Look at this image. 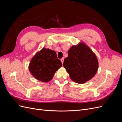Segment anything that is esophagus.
<instances>
[{
	"instance_id": "esophagus-1",
	"label": "esophagus",
	"mask_w": 122,
	"mask_h": 122,
	"mask_svg": "<svg viewBox=\"0 0 122 122\" xmlns=\"http://www.w3.org/2000/svg\"><path fill=\"white\" fill-rule=\"evenodd\" d=\"M61 63L63 64L64 63V58L63 57V58H62L61 59Z\"/></svg>"
}]
</instances>
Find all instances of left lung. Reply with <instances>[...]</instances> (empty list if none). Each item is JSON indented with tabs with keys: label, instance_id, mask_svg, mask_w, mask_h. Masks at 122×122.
Wrapping results in <instances>:
<instances>
[{
	"label": "left lung",
	"instance_id": "obj_1",
	"mask_svg": "<svg viewBox=\"0 0 122 122\" xmlns=\"http://www.w3.org/2000/svg\"><path fill=\"white\" fill-rule=\"evenodd\" d=\"M63 66L72 81L82 84L93 78L98 71L99 64L93 51L86 44L80 42L70 48Z\"/></svg>",
	"mask_w": 122,
	"mask_h": 122
}]
</instances>
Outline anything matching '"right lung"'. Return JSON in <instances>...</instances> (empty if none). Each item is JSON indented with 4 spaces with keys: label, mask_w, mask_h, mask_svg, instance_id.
Listing matches in <instances>:
<instances>
[{
    "label": "right lung",
    "mask_w": 122,
    "mask_h": 122,
    "mask_svg": "<svg viewBox=\"0 0 122 122\" xmlns=\"http://www.w3.org/2000/svg\"><path fill=\"white\" fill-rule=\"evenodd\" d=\"M61 66L56 53L54 50L43 48L31 58L28 68L36 79L47 82L52 80L55 73Z\"/></svg>",
    "instance_id": "add662e5"
}]
</instances>
